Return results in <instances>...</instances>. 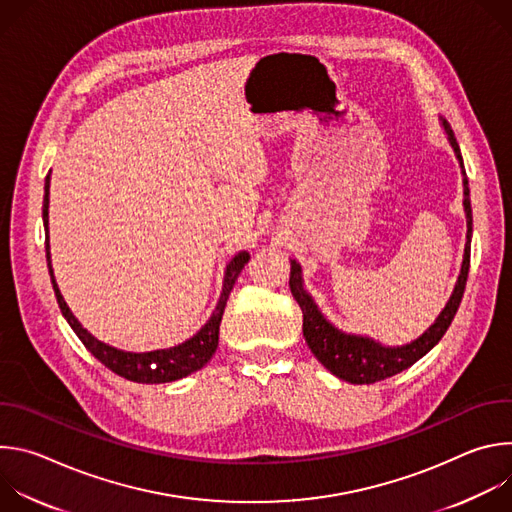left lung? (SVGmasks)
<instances>
[{
  "mask_svg": "<svg viewBox=\"0 0 512 512\" xmlns=\"http://www.w3.org/2000/svg\"><path fill=\"white\" fill-rule=\"evenodd\" d=\"M444 127H446L452 148L456 152V158L460 160V166L464 168L460 145L454 137V131L448 125V121H444ZM464 208H466V221H468V235H466L468 241H466L464 263H462V271H460L454 294H452L448 306L444 308V312L440 314V318L435 320V324L421 338H417L415 342L405 344V346L387 348L369 338L350 336V334L336 330L332 324H328L324 320V316L318 312L314 300L306 294V289L302 285V275H300L302 269L296 261H291L289 289H291V296L296 298V302L300 304L302 314H304L302 328H304L306 342H308L310 350L314 352V356L324 364V367L332 375H336L338 379L348 381L352 385H371L377 381H385V379L409 369L411 364H415L423 354H427L437 342L442 340V336L450 328V324L460 308L464 289H466L468 271H470L472 206H470V188H468L466 178H464Z\"/></svg>",
  "mask_w": 512,
  "mask_h": 512,
  "instance_id": "obj_1",
  "label": "left lung"
}]
</instances>
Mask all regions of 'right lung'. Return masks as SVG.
<instances>
[{
  "instance_id": "obj_1",
  "label": "right lung",
  "mask_w": 512,
  "mask_h": 512,
  "mask_svg": "<svg viewBox=\"0 0 512 512\" xmlns=\"http://www.w3.org/2000/svg\"><path fill=\"white\" fill-rule=\"evenodd\" d=\"M48 188H50V176H46V186H44V208H42V218H44V229L48 235ZM46 259H48V271L52 277V287L56 294V302L60 306L62 316L66 318V322L70 324V328L75 330V334L81 338V342L85 344V348L99 360L103 362L109 371H113L115 375L133 381V383H150V385H158V383H170L182 377H188L190 373L202 369L204 364L210 360V356L214 354L216 346H218V330H221V320L225 314V306L227 300L233 291V285L241 273V269L247 265V261L251 259V255L247 251L237 253L225 273V287L221 300H218V306L212 314V318L208 320V324H204V328L192 336L190 340H186L180 346L168 348V350H154V352H123L117 350L113 346H107L103 342H99L97 338H93L79 322L77 318L72 316V312L68 310L66 302L60 296V289L54 281L52 275V265H50V245H48V237H46Z\"/></svg>"
}]
</instances>
